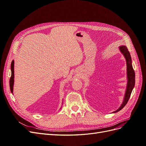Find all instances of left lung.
<instances>
[{"label":"left lung","instance_id":"8db88e82","mask_svg":"<svg viewBox=\"0 0 146 146\" xmlns=\"http://www.w3.org/2000/svg\"><path fill=\"white\" fill-rule=\"evenodd\" d=\"M119 49L120 52L122 53V54L124 56L126 60V64H127V84L125 90V93L124 98L121 105L120 106L117 110H116L115 111H113V113H117L121 110L123 107H125V105L129 101L132 90L134 88L135 84V71L132 66V61L131 56L130 54V52L128 50L127 48L125 46H121L119 47Z\"/></svg>","mask_w":146,"mask_h":146}]
</instances>
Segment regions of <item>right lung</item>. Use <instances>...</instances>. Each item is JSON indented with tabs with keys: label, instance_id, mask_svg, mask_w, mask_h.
<instances>
[{
	"label": "right lung",
	"instance_id": "1",
	"mask_svg": "<svg viewBox=\"0 0 146 146\" xmlns=\"http://www.w3.org/2000/svg\"><path fill=\"white\" fill-rule=\"evenodd\" d=\"M14 64L15 61L13 60L11 64V76L10 79V87L11 92L13 93V86H14V78H15V74H14Z\"/></svg>",
	"mask_w": 146,
	"mask_h": 146
}]
</instances>
